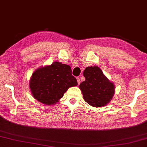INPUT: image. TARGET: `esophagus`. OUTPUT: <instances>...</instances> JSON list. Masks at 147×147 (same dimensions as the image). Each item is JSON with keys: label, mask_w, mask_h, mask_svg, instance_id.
Masks as SVG:
<instances>
[{"label": "esophagus", "mask_w": 147, "mask_h": 147, "mask_svg": "<svg viewBox=\"0 0 147 147\" xmlns=\"http://www.w3.org/2000/svg\"><path fill=\"white\" fill-rule=\"evenodd\" d=\"M76 79H77V82H78V84L79 85L80 84V78L79 77H77Z\"/></svg>", "instance_id": "esophagus-1"}]
</instances>
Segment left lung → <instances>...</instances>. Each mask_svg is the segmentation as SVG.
Wrapping results in <instances>:
<instances>
[{"label": "left lung", "instance_id": "obj_1", "mask_svg": "<svg viewBox=\"0 0 147 147\" xmlns=\"http://www.w3.org/2000/svg\"><path fill=\"white\" fill-rule=\"evenodd\" d=\"M84 82L80 84L84 100L90 105L100 107L110 101L114 94V85L98 67H88L84 71Z\"/></svg>", "mask_w": 147, "mask_h": 147}]
</instances>
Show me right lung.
Instances as JSON below:
<instances>
[{"instance_id":"add662e5","label":"right lung","mask_w":147,"mask_h":147,"mask_svg":"<svg viewBox=\"0 0 147 147\" xmlns=\"http://www.w3.org/2000/svg\"><path fill=\"white\" fill-rule=\"evenodd\" d=\"M77 85L71 67L59 62L37 69L32 74L29 82L33 97L48 105H54L69 87Z\"/></svg>"}]
</instances>
